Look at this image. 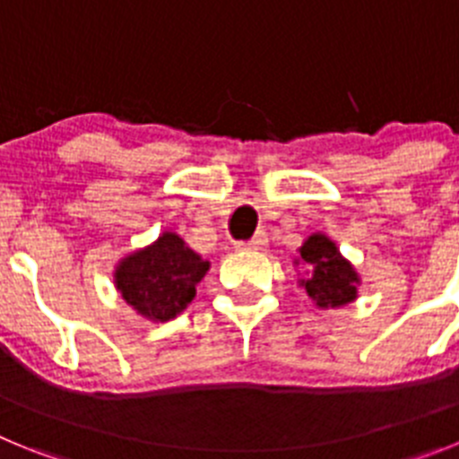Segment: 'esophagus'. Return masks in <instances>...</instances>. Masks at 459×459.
<instances>
[{
	"label": "esophagus",
	"instance_id": "obj_1",
	"mask_svg": "<svg viewBox=\"0 0 459 459\" xmlns=\"http://www.w3.org/2000/svg\"><path fill=\"white\" fill-rule=\"evenodd\" d=\"M266 243H269L266 234L259 232V234H255L253 238H248V241H238L237 250H262V248H266Z\"/></svg>",
	"mask_w": 459,
	"mask_h": 459
}]
</instances>
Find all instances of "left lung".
<instances>
[{
	"instance_id": "8db88e82",
	"label": "left lung",
	"mask_w": 459,
	"mask_h": 459,
	"mask_svg": "<svg viewBox=\"0 0 459 459\" xmlns=\"http://www.w3.org/2000/svg\"><path fill=\"white\" fill-rule=\"evenodd\" d=\"M301 262L307 266V278L301 280L307 296L319 307H338L356 299L359 275L350 262L340 257L331 238L312 234L301 246Z\"/></svg>"
}]
</instances>
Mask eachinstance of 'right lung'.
Here are the masks:
<instances>
[{"label":"right lung","instance_id":"right-lung-1","mask_svg":"<svg viewBox=\"0 0 459 459\" xmlns=\"http://www.w3.org/2000/svg\"><path fill=\"white\" fill-rule=\"evenodd\" d=\"M209 262L186 248L177 234H163L153 246L137 250L117 266V290L128 306L156 322L177 317L195 296V285Z\"/></svg>","mask_w":459,"mask_h":459}]
</instances>
